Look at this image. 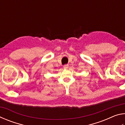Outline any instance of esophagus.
<instances>
[{"label":"esophagus","mask_w":125,"mask_h":125,"mask_svg":"<svg viewBox=\"0 0 125 125\" xmlns=\"http://www.w3.org/2000/svg\"><path fill=\"white\" fill-rule=\"evenodd\" d=\"M63 68H64V69H68L69 68V65H68V64H65V65H64V66H63Z\"/></svg>","instance_id":"1"}]
</instances>
